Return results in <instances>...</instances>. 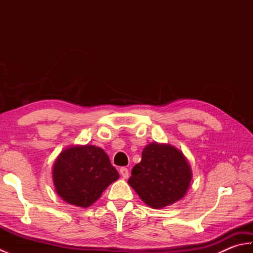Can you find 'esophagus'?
Masks as SVG:
<instances>
[{"label":"esophagus","instance_id":"34e87169","mask_svg":"<svg viewBox=\"0 0 253 253\" xmlns=\"http://www.w3.org/2000/svg\"><path fill=\"white\" fill-rule=\"evenodd\" d=\"M120 173H121V175L124 177V178H128V176H129V173H128V169H126V168H122L121 169H120Z\"/></svg>","mask_w":253,"mask_h":253}]
</instances>
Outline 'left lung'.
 Here are the masks:
<instances>
[{"mask_svg": "<svg viewBox=\"0 0 253 253\" xmlns=\"http://www.w3.org/2000/svg\"><path fill=\"white\" fill-rule=\"evenodd\" d=\"M191 177L190 165L180 150L153 142L143 149L141 162L133 166L128 184L147 206L161 209L186 195Z\"/></svg>", "mask_w": 253, "mask_h": 253, "instance_id": "left-lung-1", "label": "left lung"}]
</instances>
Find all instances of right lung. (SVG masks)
Listing matches in <instances>:
<instances>
[{
	"label": "right lung",
	"mask_w": 253,
	"mask_h": 253,
	"mask_svg": "<svg viewBox=\"0 0 253 253\" xmlns=\"http://www.w3.org/2000/svg\"><path fill=\"white\" fill-rule=\"evenodd\" d=\"M118 178L103 149L89 144L64 150L53 165L57 195L76 207H90Z\"/></svg>",
	"instance_id": "right-lung-1"
}]
</instances>
